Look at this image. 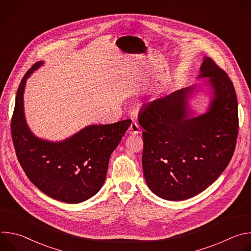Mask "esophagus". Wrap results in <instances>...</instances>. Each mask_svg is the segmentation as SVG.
Returning a JSON list of instances; mask_svg holds the SVG:
<instances>
[{"mask_svg":"<svg viewBox=\"0 0 251 251\" xmlns=\"http://www.w3.org/2000/svg\"><path fill=\"white\" fill-rule=\"evenodd\" d=\"M128 133L129 134H132V135H137L139 133H141L140 131V126L137 122H132L131 125L129 126V129H128Z\"/></svg>","mask_w":251,"mask_h":251,"instance_id":"1","label":"esophagus"}]
</instances>
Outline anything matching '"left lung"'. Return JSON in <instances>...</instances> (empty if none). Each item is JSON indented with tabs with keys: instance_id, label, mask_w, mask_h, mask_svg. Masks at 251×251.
<instances>
[{
	"instance_id": "1",
	"label": "left lung",
	"mask_w": 251,
	"mask_h": 251,
	"mask_svg": "<svg viewBox=\"0 0 251 251\" xmlns=\"http://www.w3.org/2000/svg\"><path fill=\"white\" fill-rule=\"evenodd\" d=\"M201 71L199 77H209L213 88L208 112L189 118V87L147 103L138 117L145 129V180L165 200L183 201L201 193L226 170L235 150L239 125L233 83L209 57Z\"/></svg>"
}]
</instances>
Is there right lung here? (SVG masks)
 I'll list each match as a JSON object with an SVG mask.
<instances>
[{
  "mask_svg": "<svg viewBox=\"0 0 251 251\" xmlns=\"http://www.w3.org/2000/svg\"><path fill=\"white\" fill-rule=\"evenodd\" d=\"M40 64L34 63L26 71L17 92L11 122L16 155L29 181L43 193L60 201L81 202L103 186L109 158L131 119L91 125L58 143L34 137L25 124L23 100L25 79Z\"/></svg>",
  "mask_w": 251,
  "mask_h": 251,
  "instance_id": "add662e5",
  "label": "right lung"
}]
</instances>
